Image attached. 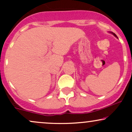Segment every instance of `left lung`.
<instances>
[{
    "mask_svg": "<svg viewBox=\"0 0 132 132\" xmlns=\"http://www.w3.org/2000/svg\"><path fill=\"white\" fill-rule=\"evenodd\" d=\"M113 35H114L115 36V37H117V35H116V34H115V33H113Z\"/></svg>",
    "mask_w": 132,
    "mask_h": 132,
    "instance_id": "8db88e82",
    "label": "left lung"
}]
</instances>
